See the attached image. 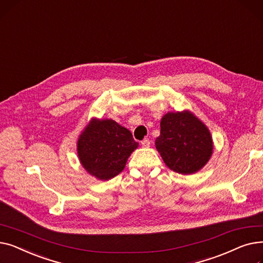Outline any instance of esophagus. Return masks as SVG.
<instances>
[{
	"label": "esophagus",
	"mask_w": 263,
	"mask_h": 263,
	"mask_svg": "<svg viewBox=\"0 0 263 263\" xmlns=\"http://www.w3.org/2000/svg\"><path fill=\"white\" fill-rule=\"evenodd\" d=\"M141 144H142V146H143V147H145V148H148V147L150 146V141L146 139V140H143V141L141 142Z\"/></svg>",
	"instance_id": "1"
}]
</instances>
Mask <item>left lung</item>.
<instances>
[{
	"mask_svg": "<svg viewBox=\"0 0 263 263\" xmlns=\"http://www.w3.org/2000/svg\"><path fill=\"white\" fill-rule=\"evenodd\" d=\"M156 147L172 171L191 175L201 170L209 161L213 143L208 128L185 110L163 116Z\"/></svg>",
	"mask_w": 263,
	"mask_h": 263,
	"instance_id": "left-lung-1",
	"label": "left lung"
}]
</instances>
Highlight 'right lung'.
Segmentation results:
<instances>
[{"label":"right lung","instance_id":"1","mask_svg":"<svg viewBox=\"0 0 263 263\" xmlns=\"http://www.w3.org/2000/svg\"><path fill=\"white\" fill-rule=\"evenodd\" d=\"M132 133L112 119H92L78 141L79 159L100 180L117 176L137 148Z\"/></svg>","mask_w":263,"mask_h":263}]
</instances>
